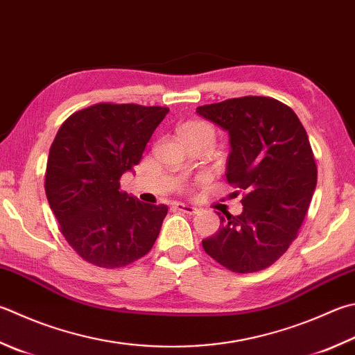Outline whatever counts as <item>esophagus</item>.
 I'll return each instance as SVG.
<instances>
[{
	"label": "esophagus",
	"instance_id": "esophagus-1",
	"mask_svg": "<svg viewBox=\"0 0 355 355\" xmlns=\"http://www.w3.org/2000/svg\"><path fill=\"white\" fill-rule=\"evenodd\" d=\"M175 210L187 213V215H196V213L199 211L196 207H191V205H187V204H180V202L175 204Z\"/></svg>",
	"mask_w": 355,
	"mask_h": 355
}]
</instances>
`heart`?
<instances>
[{
	"label": "heart",
	"mask_w": 355,
	"mask_h": 355,
	"mask_svg": "<svg viewBox=\"0 0 355 355\" xmlns=\"http://www.w3.org/2000/svg\"><path fill=\"white\" fill-rule=\"evenodd\" d=\"M198 130H210L211 128L209 125H205L202 122H191V123H187L184 125L182 128H180V132H187V131H198Z\"/></svg>",
	"instance_id": "heart-1"
}]
</instances>
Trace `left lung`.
<instances>
[{"instance_id": "obj_1", "label": "left lung", "mask_w": 355, "mask_h": 355, "mask_svg": "<svg viewBox=\"0 0 355 355\" xmlns=\"http://www.w3.org/2000/svg\"><path fill=\"white\" fill-rule=\"evenodd\" d=\"M196 112L229 132L225 176L244 191L243 213L219 216L204 250L220 266L250 273L272 266L297 238L317 185L306 130L289 106L245 96L204 105Z\"/></svg>"}]
</instances>
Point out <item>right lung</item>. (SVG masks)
Masks as SVG:
<instances>
[{"label": "right lung", "mask_w": 355, "mask_h": 355, "mask_svg": "<svg viewBox=\"0 0 355 355\" xmlns=\"http://www.w3.org/2000/svg\"><path fill=\"white\" fill-rule=\"evenodd\" d=\"M162 106L98 103L60 126L49 151L44 190L60 230L88 263L116 269L142 258L159 236L168 207L120 191L153 132Z\"/></svg>", "instance_id": "1"}]
</instances>
